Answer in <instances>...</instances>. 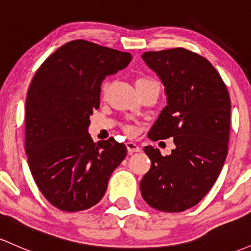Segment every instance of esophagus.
<instances>
[{
	"label": "esophagus",
	"instance_id": "1",
	"mask_svg": "<svg viewBox=\"0 0 251 251\" xmlns=\"http://www.w3.org/2000/svg\"><path fill=\"white\" fill-rule=\"evenodd\" d=\"M126 146H127V151L129 153H133V152H140V146L138 145L137 143L127 142L126 143Z\"/></svg>",
	"mask_w": 251,
	"mask_h": 251
}]
</instances>
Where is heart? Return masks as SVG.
Returning a JSON list of instances; mask_svg holds the SVG:
<instances>
[{
    "instance_id": "heart-1",
    "label": "heart",
    "mask_w": 251,
    "mask_h": 251,
    "mask_svg": "<svg viewBox=\"0 0 251 251\" xmlns=\"http://www.w3.org/2000/svg\"><path fill=\"white\" fill-rule=\"evenodd\" d=\"M148 81H153L152 79H150V77H140V79H138L135 83H139V82H148Z\"/></svg>"
}]
</instances>
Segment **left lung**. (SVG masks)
Here are the masks:
<instances>
[{
	"mask_svg": "<svg viewBox=\"0 0 251 251\" xmlns=\"http://www.w3.org/2000/svg\"><path fill=\"white\" fill-rule=\"evenodd\" d=\"M142 57L162 80L168 100L149 138L172 137L176 149L162 155L153 146L144 148L151 169L140 191L152 208L180 212L200 203L221 174L229 143L230 97L218 72L198 54L174 48L145 51Z\"/></svg>",
	"mask_w": 251,
	"mask_h": 251,
	"instance_id": "left-lung-1",
	"label": "left lung"
}]
</instances>
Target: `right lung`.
Returning a JSON list of instances; mask_svg holds the SVG:
<instances>
[{"label": "right lung", "mask_w": 251, "mask_h": 251, "mask_svg": "<svg viewBox=\"0 0 251 251\" xmlns=\"http://www.w3.org/2000/svg\"><path fill=\"white\" fill-rule=\"evenodd\" d=\"M132 55L75 40L45 60L25 100V153L46 200L67 212L99 203L127 153L114 138L94 143L89 117L99 108L101 82L127 67Z\"/></svg>", "instance_id": "right-lung-1"}]
</instances>
